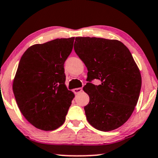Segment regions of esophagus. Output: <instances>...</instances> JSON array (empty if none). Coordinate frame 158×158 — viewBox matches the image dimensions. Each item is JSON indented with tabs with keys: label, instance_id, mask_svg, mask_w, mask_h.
Segmentation results:
<instances>
[{
	"label": "esophagus",
	"instance_id": "obj_1",
	"mask_svg": "<svg viewBox=\"0 0 158 158\" xmlns=\"http://www.w3.org/2000/svg\"><path fill=\"white\" fill-rule=\"evenodd\" d=\"M73 92H74L75 94H79L82 92V88L81 87H79V88H75L73 89Z\"/></svg>",
	"mask_w": 158,
	"mask_h": 158
}]
</instances>
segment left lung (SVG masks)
Returning <instances> with one entry per match:
<instances>
[{
	"label": "left lung",
	"instance_id": "obj_1",
	"mask_svg": "<svg viewBox=\"0 0 158 158\" xmlns=\"http://www.w3.org/2000/svg\"><path fill=\"white\" fill-rule=\"evenodd\" d=\"M74 50L87 67L84 91L89 102L85 111L87 121L101 131L118 128L132 114L141 87L140 71L131 52L117 40L77 37ZM93 79L102 83L95 85Z\"/></svg>",
	"mask_w": 158,
	"mask_h": 158
}]
</instances>
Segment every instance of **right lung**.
Listing matches in <instances>:
<instances>
[{"label":"right lung","instance_id":"1","mask_svg":"<svg viewBox=\"0 0 158 158\" xmlns=\"http://www.w3.org/2000/svg\"><path fill=\"white\" fill-rule=\"evenodd\" d=\"M73 41L74 37L35 44L22 56L13 92L21 113L36 128L54 131L65 120L74 94L65 86L64 63Z\"/></svg>","mask_w":158,"mask_h":158}]
</instances>
